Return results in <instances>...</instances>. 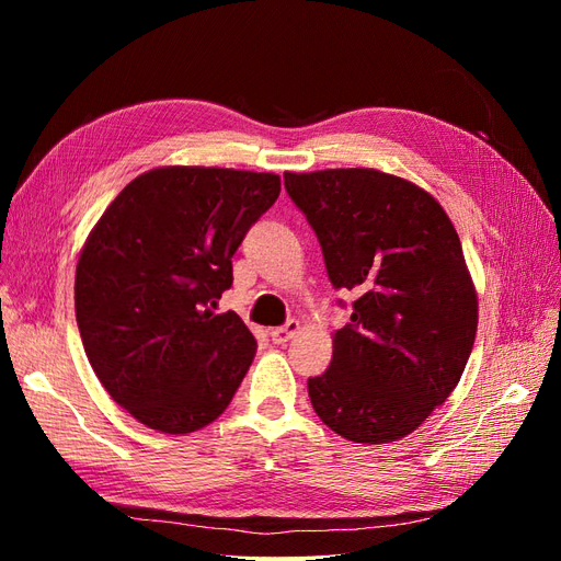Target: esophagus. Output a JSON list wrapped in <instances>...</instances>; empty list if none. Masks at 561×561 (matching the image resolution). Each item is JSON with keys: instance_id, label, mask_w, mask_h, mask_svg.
Masks as SVG:
<instances>
[{"instance_id": "1", "label": "esophagus", "mask_w": 561, "mask_h": 561, "mask_svg": "<svg viewBox=\"0 0 561 561\" xmlns=\"http://www.w3.org/2000/svg\"><path fill=\"white\" fill-rule=\"evenodd\" d=\"M301 330V325H299V320H295V318H290L285 322L283 328H274L268 332V336H271V342L274 344H285V342H290V339L297 334Z\"/></svg>"}]
</instances>
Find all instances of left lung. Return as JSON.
Here are the masks:
<instances>
[{
	"mask_svg": "<svg viewBox=\"0 0 561 561\" xmlns=\"http://www.w3.org/2000/svg\"><path fill=\"white\" fill-rule=\"evenodd\" d=\"M332 285L353 290L332 363L309 379L334 433L386 445L416 431L461 379L478 332V293L443 206L375 168L285 173Z\"/></svg>",
	"mask_w": 561,
	"mask_h": 561,
	"instance_id": "8db88e82",
	"label": "left lung"
}]
</instances>
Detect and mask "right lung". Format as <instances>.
<instances>
[{
  "label": "right lung",
  "mask_w": 561,
  "mask_h": 561,
  "mask_svg": "<svg viewBox=\"0 0 561 561\" xmlns=\"http://www.w3.org/2000/svg\"><path fill=\"white\" fill-rule=\"evenodd\" d=\"M280 178L165 165L128 182L79 254L75 309L83 351L112 400L168 435L222 414L254 358L233 311L231 257L274 206Z\"/></svg>",
  "instance_id": "right-lung-1"
}]
</instances>
